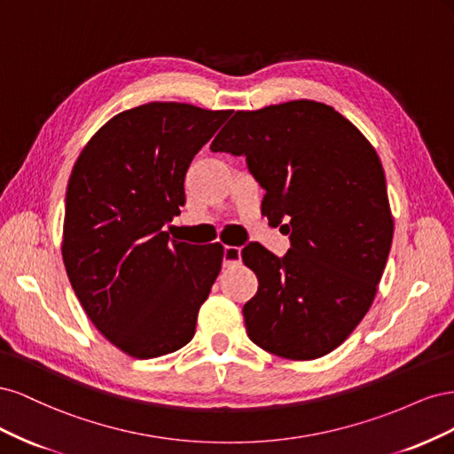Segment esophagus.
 <instances>
[{
	"instance_id": "obj_1",
	"label": "esophagus",
	"mask_w": 454,
	"mask_h": 454,
	"mask_svg": "<svg viewBox=\"0 0 454 454\" xmlns=\"http://www.w3.org/2000/svg\"><path fill=\"white\" fill-rule=\"evenodd\" d=\"M240 259H242V250L239 248V246H225L223 248V265L225 267L240 263Z\"/></svg>"
}]
</instances>
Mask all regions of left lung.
<instances>
[{
    "label": "left lung",
    "mask_w": 454,
    "mask_h": 454,
    "mask_svg": "<svg viewBox=\"0 0 454 454\" xmlns=\"http://www.w3.org/2000/svg\"><path fill=\"white\" fill-rule=\"evenodd\" d=\"M210 149L246 157L267 191L261 210L290 232L284 257L261 244L242 250L259 280L242 309L248 337L287 360L335 350L373 303L392 246L377 151L348 119L314 100L237 112Z\"/></svg>",
    "instance_id": "obj_1"
}]
</instances>
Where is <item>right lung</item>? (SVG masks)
Returning a JSON list of instances; mask_svg holds the SVG:
<instances>
[{
    "label": "right lung",
    "mask_w": 454,
    "mask_h": 454,
    "mask_svg": "<svg viewBox=\"0 0 454 454\" xmlns=\"http://www.w3.org/2000/svg\"><path fill=\"white\" fill-rule=\"evenodd\" d=\"M231 112L149 102L127 109L81 151L66 191L62 257L96 329L132 358L180 350L223 246L170 240L164 225L185 204L191 160Z\"/></svg>",
    "instance_id": "right-lung-1"
}]
</instances>
